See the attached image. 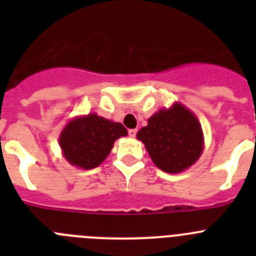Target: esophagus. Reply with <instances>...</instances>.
<instances>
[{
	"instance_id": "esophagus-1",
	"label": "esophagus",
	"mask_w": 256,
	"mask_h": 256,
	"mask_svg": "<svg viewBox=\"0 0 256 256\" xmlns=\"http://www.w3.org/2000/svg\"><path fill=\"white\" fill-rule=\"evenodd\" d=\"M128 134H130V137L134 138L136 134H137V130H128Z\"/></svg>"
}]
</instances>
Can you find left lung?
Instances as JSON below:
<instances>
[{
    "label": "left lung",
    "mask_w": 256,
    "mask_h": 256,
    "mask_svg": "<svg viewBox=\"0 0 256 256\" xmlns=\"http://www.w3.org/2000/svg\"><path fill=\"white\" fill-rule=\"evenodd\" d=\"M142 141L154 164L166 173H180L195 164L204 150V133L198 116L180 102L160 108L141 128Z\"/></svg>",
    "instance_id": "obj_1"
}]
</instances>
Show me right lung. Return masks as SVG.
<instances>
[{
    "instance_id": "add662e5",
    "label": "right lung",
    "mask_w": 256,
    "mask_h": 256,
    "mask_svg": "<svg viewBox=\"0 0 256 256\" xmlns=\"http://www.w3.org/2000/svg\"><path fill=\"white\" fill-rule=\"evenodd\" d=\"M126 134L123 124L92 112L70 119L58 136V144L69 164L88 170L98 166L108 156L114 142Z\"/></svg>"
}]
</instances>
